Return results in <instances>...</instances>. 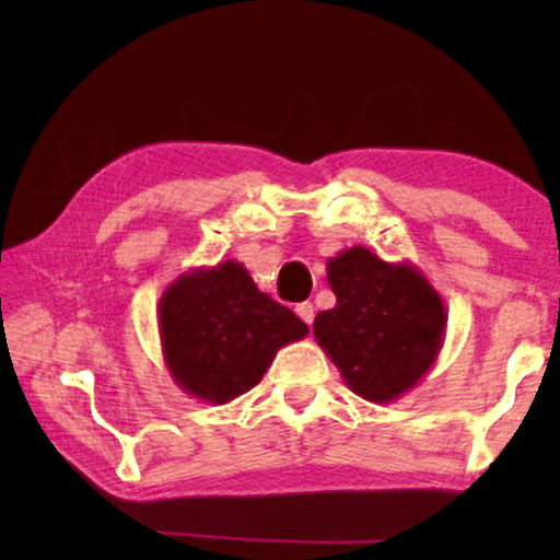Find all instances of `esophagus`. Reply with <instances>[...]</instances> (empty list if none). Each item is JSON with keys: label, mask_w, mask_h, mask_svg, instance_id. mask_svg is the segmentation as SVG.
<instances>
[{"label": "esophagus", "mask_w": 560, "mask_h": 560, "mask_svg": "<svg viewBox=\"0 0 560 560\" xmlns=\"http://www.w3.org/2000/svg\"><path fill=\"white\" fill-rule=\"evenodd\" d=\"M296 314H299V318L303 320V324H314V316H316V311H314V303H308V301H303V303H299L296 306Z\"/></svg>", "instance_id": "34e87169"}]
</instances>
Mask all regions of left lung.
I'll use <instances>...</instances> for the list:
<instances>
[{
    "mask_svg": "<svg viewBox=\"0 0 560 560\" xmlns=\"http://www.w3.org/2000/svg\"><path fill=\"white\" fill-rule=\"evenodd\" d=\"M336 306L320 311L314 336L340 377L368 402H393L438 363L447 311L410 261H383L350 246L326 264Z\"/></svg>",
    "mask_w": 560,
    "mask_h": 560,
    "instance_id": "left-lung-1",
    "label": "left lung"
}]
</instances>
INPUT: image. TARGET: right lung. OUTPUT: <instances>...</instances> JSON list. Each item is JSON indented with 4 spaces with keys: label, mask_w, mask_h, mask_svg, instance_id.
<instances>
[{
    "label": "right lung",
    "mask_w": 560,
    "mask_h": 560,
    "mask_svg": "<svg viewBox=\"0 0 560 560\" xmlns=\"http://www.w3.org/2000/svg\"><path fill=\"white\" fill-rule=\"evenodd\" d=\"M158 334L173 383L197 400L226 405L257 385L279 348L308 326L257 289L244 264L185 271L158 301Z\"/></svg>",
    "instance_id": "obj_1"
}]
</instances>
